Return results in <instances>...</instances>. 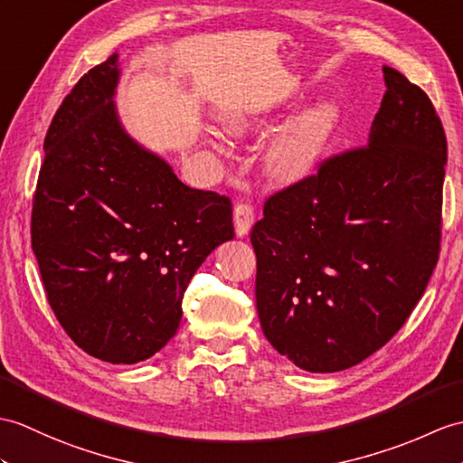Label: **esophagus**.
<instances>
[{
	"instance_id": "esophagus-1",
	"label": "esophagus",
	"mask_w": 463,
	"mask_h": 463,
	"mask_svg": "<svg viewBox=\"0 0 463 463\" xmlns=\"http://www.w3.org/2000/svg\"><path fill=\"white\" fill-rule=\"evenodd\" d=\"M254 207L249 205V203H239L234 205V231L236 236H246L250 232L252 224H254Z\"/></svg>"
}]
</instances>
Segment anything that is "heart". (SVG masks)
Masks as SVG:
<instances>
[{
    "label": "heart",
    "instance_id": "obj_1",
    "mask_svg": "<svg viewBox=\"0 0 463 463\" xmlns=\"http://www.w3.org/2000/svg\"><path fill=\"white\" fill-rule=\"evenodd\" d=\"M272 122L268 114H234L224 120L229 136L246 137ZM339 109L333 100H319L294 116L266 146L264 165L280 185H292L316 174L333 142Z\"/></svg>",
    "mask_w": 463,
    "mask_h": 463
}]
</instances>
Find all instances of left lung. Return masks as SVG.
<instances>
[{
  "label": "left lung",
  "mask_w": 463,
  "mask_h": 463,
  "mask_svg": "<svg viewBox=\"0 0 463 463\" xmlns=\"http://www.w3.org/2000/svg\"><path fill=\"white\" fill-rule=\"evenodd\" d=\"M383 72L367 146L274 193L250 232L264 335L309 373L349 369L381 349L438 262L444 128L420 86Z\"/></svg>",
  "instance_id": "left-lung-1"
}]
</instances>
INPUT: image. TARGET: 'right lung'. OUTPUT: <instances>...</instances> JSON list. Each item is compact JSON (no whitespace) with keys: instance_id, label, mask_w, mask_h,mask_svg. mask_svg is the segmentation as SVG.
I'll use <instances>...</instances> for the list:
<instances>
[{"instance_id":"add662e5","label":"right lung","mask_w":463,"mask_h":463,"mask_svg":"<svg viewBox=\"0 0 463 463\" xmlns=\"http://www.w3.org/2000/svg\"><path fill=\"white\" fill-rule=\"evenodd\" d=\"M118 77L114 52L52 118L31 246L67 335L96 359L132 364L175 335L193 274L234 227L229 197L187 187L126 134Z\"/></svg>"}]
</instances>
